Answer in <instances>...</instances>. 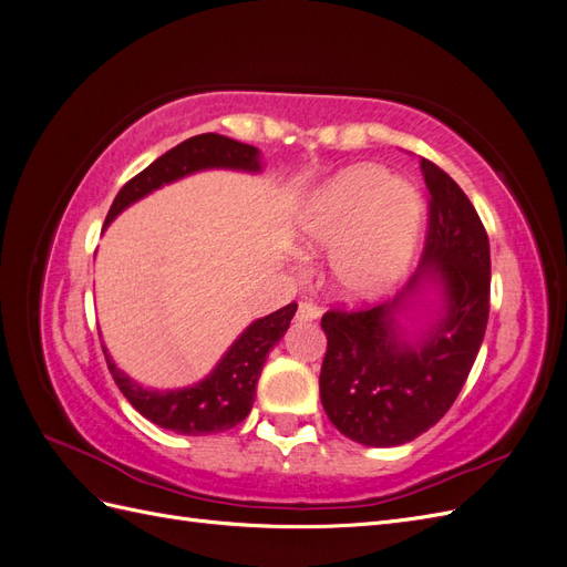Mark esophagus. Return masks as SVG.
I'll return each instance as SVG.
<instances>
[{"label":"esophagus","mask_w":567,"mask_h":567,"mask_svg":"<svg viewBox=\"0 0 567 567\" xmlns=\"http://www.w3.org/2000/svg\"><path fill=\"white\" fill-rule=\"evenodd\" d=\"M321 312H319V307L315 305V302H300L298 305V312H296V319L298 321H315L317 317H319Z\"/></svg>","instance_id":"34e87169"}]
</instances>
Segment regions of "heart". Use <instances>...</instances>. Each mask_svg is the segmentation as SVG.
Returning <instances> with one entry per match:
<instances>
[{"instance_id": "heart-1", "label": "heart", "mask_w": 567, "mask_h": 567, "mask_svg": "<svg viewBox=\"0 0 567 567\" xmlns=\"http://www.w3.org/2000/svg\"><path fill=\"white\" fill-rule=\"evenodd\" d=\"M423 229L421 194L381 167L357 165L319 186L296 217L307 250L329 252V281L350 302L379 300L414 265Z\"/></svg>"}]
</instances>
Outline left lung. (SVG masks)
<instances>
[{"mask_svg":"<svg viewBox=\"0 0 567 567\" xmlns=\"http://www.w3.org/2000/svg\"><path fill=\"white\" fill-rule=\"evenodd\" d=\"M427 236L421 265L398 296L321 317L326 357L319 394L338 431L367 447H398L447 414L466 383L489 317V238L473 203L421 158ZM443 296L435 322L411 337L399 321L422 290Z\"/></svg>","mask_w":567,"mask_h":567,"instance_id":"8db88e82","label":"left lung"}]
</instances>
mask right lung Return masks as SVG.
Masks as SVG:
<instances>
[{"instance_id": "1", "label": "right lung", "mask_w": 567, "mask_h": 567, "mask_svg": "<svg viewBox=\"0 0 567 567\" xmlns=\"http://www.w3.org/2000/svg\"><path fill=\"white\" fill-rule=\"evenodd\" d=\"M225 167V169H244V173H260V151L250 144L234 142L221 134H198L179 146L169 148L158 161H153L140 175L132 177L120 188L104 229L123 213L127 205L156 192L163 184L177 182L186 175L200 173V169ZM298 310L296 302H290L281 310L271 312L262 319L252 321L248 329L234 340V346L219 359L217 367L205 379L192 388L179 390H151L127 373L120 371L106 348V364L113 375L115 385L125 394L127 402L140 411L144 419L156 423L165 431L179 435H210L229 431L236 423H241L252 409L255 385L260 379L265 359L269 350L277 346L288 331L290 319Z\"/></svg>"}]
</instances>
